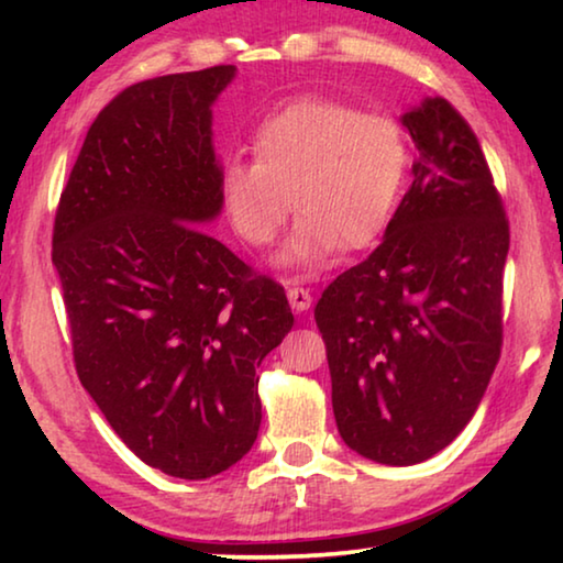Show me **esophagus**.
Listing matches in <instances>:
<instances>
[{"label":"esophagus","mask_w":563,"mask_h":563,"mask_svg":"<svg viewBox=\"0 0 563 563\" xmlns=\"http://www.w3.org/2000/svg\"><path fill=\"white\" fill-rule=\"evenodd\" d=\"M288 300H290V308L295 312H302L308 310L312 305V292L308 288H302V285H290L288 288Z\"/></svg>","instance_id":"34e87169"}]
</instances>
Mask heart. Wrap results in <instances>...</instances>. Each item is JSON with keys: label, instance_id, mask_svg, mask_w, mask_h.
<instances>
[{"label": "heart", "instance_id": "obj_1", "mask_svg": "<svg viewBox=\"0 0 563 563\" xmlns=\"http://www.w3.org/2000/svg\"><path fill=\"white\" fill-rule=\"evenodd\" d=\"M253 156L228 158L218 176L233 231L247 245H268L295 208L280 263L316 265L338 245L355 251L383 235L405 194L412 148L389 113L305 99L255 129Z\"/></svg>", "mask_w": 563, "mask_h": 563}]
</instances>
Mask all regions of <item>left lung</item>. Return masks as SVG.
Here are the masks:
<instances>
[{
  "label": "left lung",
  "instance_id": "8db88e82",
  "mask_svg": "<svg viewBox=\"0 0 563 563\" xmlns=\"http://www.w3.org/2000/svg\"><path fill=\"white\" fill-rule=\"evenodd\" d=\"M415 180L383 243L316 305L340 437L409 466L474 417L501 355L509 221L479 141L444 99L402 117Z\"/></svg>",
  "mask_w": 563,
  "mask_h": 563
}]
</instances>
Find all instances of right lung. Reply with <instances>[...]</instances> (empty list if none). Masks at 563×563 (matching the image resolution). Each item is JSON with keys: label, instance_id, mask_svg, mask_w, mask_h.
Here are the masks:
<instances>
[{"label": "right lung", "instance_id": "1", "mask_svg": "<svg viewBox=\"0 0 563 563\" xmlns=\"http://www.w3.org/2000/svg\"><path fill=\"white\" fill-rule=\"evenodd\" d=\"M233 76L221 64L117 93L54 218L76 375L123 444L178 479L247 454L255 367L292 328L283 285L198 228L223 206L211 107Z\"/></svg>", "mask_w": 563, "mask_h": 563}]
</instances>
